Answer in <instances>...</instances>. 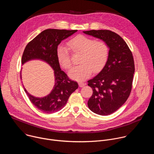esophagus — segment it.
<instances>
[{
	"mask_svg": "<svg viewBox=\"0 0 154 154\" xmlns=\"http://www.w3.org/2000/svg\"><path fill=\"white\" fill-rule=\"evenodd\" d=\"M79 85L80 87H83L85 85V83L82 82H79Z\"/></svg>",
	"mask_w": 154,
	"mask_h": 154,
	"instance_id": "obj_1",
	"label": "esophagus"
}]
</instances>
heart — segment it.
Here are the masks:
<instances>
[{"mask_svg": "<svg viewBox=\"0 0 154 154\" xmlns=\"http://www.w3.org/2000/svg\"><path fill=\"white\" fill-rule=\"evenodd\" d=\"M68 46L74 53L81 54L79 66L72 68L69 77L82 81L88 78L93 71H100L106 63L109 57V48L103 41H96L84 35H77L68 42ZM57 57L60 64L64 69H69L71 60L69 49L60 45L57 49Z\"/></svg>", "mask_w": 154, "mask_h": 154, "instance_id": "b5f03b06", "label": "heart"}]
</instances>
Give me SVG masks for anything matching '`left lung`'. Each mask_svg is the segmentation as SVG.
Masks as SVG:
<instances>
[{
    "instance_id": "8db88e82",
    "label": "left lung",
    "mask_w": 154,
    "mask_h": 154,
    "mask_svg": "<svg viewBox=\"0 0 154 154\" xmlns=\"http://www.w3.org/2000/svg\"><path fill=\"white\" fill-rule=\"evenodd\" d=\"M83 32L102 40L109 48L104 67L88 81L93 91L88 101V108L97 115H109L118 109L130 94L135 72L133 55L125 41L113 32L92 30Z\"/></svg>"
}]
</instances>
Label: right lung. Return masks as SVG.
<instances>
[{
  "mask_svg": "<svg viewBox=\"0 0 154 154\" xmlns=\"http://www.w3.org/2000/svg\"><path fill=\"white\" fill-rule=\"evenodd\" d=\"M77 32V30H45L29 42L24 49L22 64L32 60H40L47 63L54 70L55 84L51 92L46 96L35 97L29 93L23 86L31 102L43 113H53L60 111L66 104L71 94L78 88V83L70 80L61 71L57 57V49L61 41Z\"/></svg>",
  "mask_w": 154,
  "mask_h": 154,
  "instance_id": "obj_1",
  "label": "right lung"
}]
</instances>
